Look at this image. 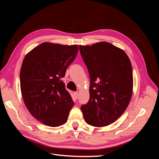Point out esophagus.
Segmentation results:
<instances>
[{
    "instance_id": "obj_1",
    "label": "esophagus",
    "mask_w": 159,
    "mask_h": 159,
    "mask_svg": "<svg viewBox=\"0 0 159 159\" xmlns=\"http://www.w3.org/2000/svg\"><path fill=\"white\" fill-rule=\"evenodd\" d=\"M74 95L75 98V99H78V97H79V92H78V91H76V92L74 93Z\"/></svg>"
}]
</instances>
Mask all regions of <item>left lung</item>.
<instances>
[{"label":"left lung","mask_w":159,"mask_h":159,"mask_svg":"<svg viewBox=\"0 0 159 159\" xmlns=\"http://www.w3.org/2000/svg\"><path fill=\"white\" fill-rule=\"evenodd\" d=\"M90 78L89 100L81 105L85 121L95 127L116 121L127 108L133 88L131 61L122 49L101 42L80 46Z\"/></svg>","instance_id":"1"}]
</instances>
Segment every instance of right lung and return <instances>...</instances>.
Returning <instances> with one entry per match:
<instances>
[{
  "label": "right lung",
  "mask_w": 159,
  "mask_h": 159,
  "mask_svg": "<svg viewBox=\"0 0 159 159\" xmlns=\"http://www.w3.org/2000/svg\"><path fill=\"white\" fill-rule=\"evenodd\" d=\"M78 52V45L44 42L23 60L20 89L24 102L32 116L46 125L65 123L74 102L61 78Z\"/></svg>",
  "instance_id": "right-lung-1"
}]
</instances>
